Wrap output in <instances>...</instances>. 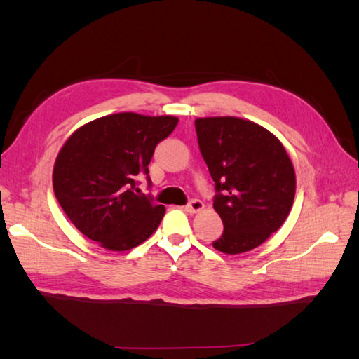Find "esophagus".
I'll return each mask as SVG.
<instances>
[{
    "label": "esophagus",
    "instance_id": "esophagus-1",
    "mask_svg": "<svg viewBox=\"0 0 359 359\" xmlns=\"http://www.w3.org/2000/svg\"><path fill=\"white\" fill-rule=\"evenodd\" d=\"M203 207H205V205H203V202H202V201H199V199H193L191 202H189V203L187 205V211H188V212H193V215H194V212H199V211H202V210H203Z\"/></svg>",
    "mask_w": 359,
    "mask_h": 359
}]
</instances>
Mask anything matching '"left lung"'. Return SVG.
Returning a JSON list of instances; mask_svg holds the SVG:
<instances>
[{
  "label": "left lung",
  "instance_id": "obj_1",
  "mask_svg": "<svg viewBox=\"0 0 359 359\" xmlns=\"http://www.w3.org/2000/svg\"><path fill=\"white\" fill-rule=\"evenodd\" d=\"M205 163L216 184L212 202L224 222L212 247L239 255L261 245L293 207L296 174L284 144L269 129L239 117L196 118Z\"/></svg>",
  "mask_w": 359,
  "mask_h": 359
}]
</instances>
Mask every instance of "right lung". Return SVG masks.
<instances>
[{
  "label": "right lung",
  "mask_w": 359,
  "mask_h": 359,
  "mask_svg": "<svg viewBox=\"0 0 359 359\" xmlns=\"http://www.w3.org/2000/svg\"><path fill=\"white\" fill-rule=\"evenodd\" d=\"M177 123L174 116L118 112L71 134L53 165L52 185L80 233L106 250L126 251L157 230L165 207L137 196L135 179L148 175L157 143Z\"/></svg>",
  "instance_id": "add662e5"
}]
</instances>
